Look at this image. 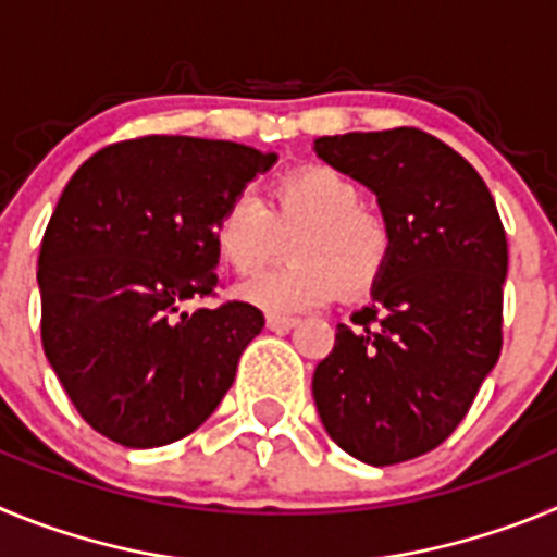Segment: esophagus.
Wrapping results in <instances>:
<instances>
[{"label":"esophagus","mask_w":557,"mask_h":557,"mask_svg":"<svg viewBox=\"0 0 557 557\" xmlns=\"http://www.w3.org/2000/svg\"><path fill=\"white\" fill-rule=\"evenodd\" d=\"M298 318H287V314H268V329L270 332H289V329L298 326Z\"/></svg>","instance_id":"1"}]
</instances>
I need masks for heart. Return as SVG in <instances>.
Wrapping results in <instances>:
<instances>
[{
	"mask_svg": "<svg viewBox=\"0 0 557 557\" xmlns=\"http://www.w3.org/2000/svg\"><path fill=\"white\" fill-rule=\"evenodd\" d=\"M289 234L293 262L239 289L245 301L270 314L326 307L339 289L368 293L391 264V223L362 206V189L334 166L287 172L270 189L268 206L250 195L231 200L214 223V248L234 273L250 275L273 262Z\"/></svg>",
	"mask_w": 557,
	"mask_h": 557,
	"instance_id": "1",
	"label": "heart"
}]
</instances>
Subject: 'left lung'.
<instances>
[{"mask_svg":"<svg viewBox=\"0 0 557 557\" xmlns=\"http://www.w3.org/2000/svg\"><path fill=\"white\" fill-rule=\"evenodd\" d=\"M314 150L376 191L393 256L373 304L337 323L312 396L334 444L371 466L437 449L502 351L508 239L480 172L418 127L323 136Z\"/></svg>","mask_w":557,"mask_h":557,"instance_id":"8db88e82","label":"left lung"}]
</instances>
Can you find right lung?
<instances>
[{
	"label": "right lung",
	"instance_id": "obj_1",
	"mask_svg": "<svg viewBox=\"0 0 557 557\" xmlns=\"http://www.w3.org/2000/svg\"><path fill=\"white\" fill-rule=\"evenodd\" d=\"M275 152L139 136L63 189L38 256L41 343L91 430L127 449L181 441L218 410L264 314L214 298V223Z\"/></svg>",
	"mask_w": 557,
	"mask_h": 557
}]
</instances>
